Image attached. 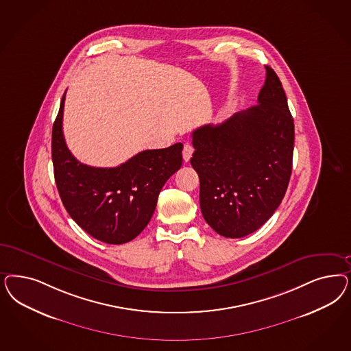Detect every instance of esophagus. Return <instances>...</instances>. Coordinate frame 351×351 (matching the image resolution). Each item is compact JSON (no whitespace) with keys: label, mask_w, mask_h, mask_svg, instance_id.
Returning <instances> with one entry per match:
<instances>
[{"label":"esophagus","mask_w":351,"mask_h":351,"mask_svg":"<svg viewBox=\"0 0 351 351\" xmlns=\"http://www.w3.org/2000/svg\"><path fill=\"white\" fill-rule=\"evenodd\" d=\"M193 147L191 145H184L183 146V151H182V155H183V160L187 162L190 161V158H193Z\"/></svg>","instance_id":"34e87169"}]
</instances>
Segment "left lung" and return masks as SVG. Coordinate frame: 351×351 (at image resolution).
<instances>
[{
  "label": "left lung",
  "instance_id": "left-lung-1",
  "mask_svg": "<svg viewBox=\"0 0 351 351\" xmlns=\"http://www.w3.org/2000/svg\"><path fill=\"white\" fill-rule=\"evenodd\" d=\"M294 124L271 67L258 104L193 133L191 165L200 180L204 219L225 238L247 237L278 209L293 160Z\"/></svg>",
  "mask_w": 351,
  "mask_h": 351
}]
</instances>
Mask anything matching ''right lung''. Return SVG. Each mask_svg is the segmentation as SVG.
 I'll return each mask as SVG.
<instances>
[{"label": "right lung", "mask_w": 351, "mask_h": 351, "mask_svg": "<svg viewBox=\"0 0 351 351\" xmlns=\"http://www.w3.org/2000/svg\"><path fill=\"white\" fill-rule=\"evenodd\" d=\"M60 101L53 125L51 158L58 193L68 215L84 231L107 244H124L147 226L165 182L181 168L182 143L146 149L116 168L81 164L63 136Z\"/></svg>", "instance_id": "add662e5"}]
</instances>
